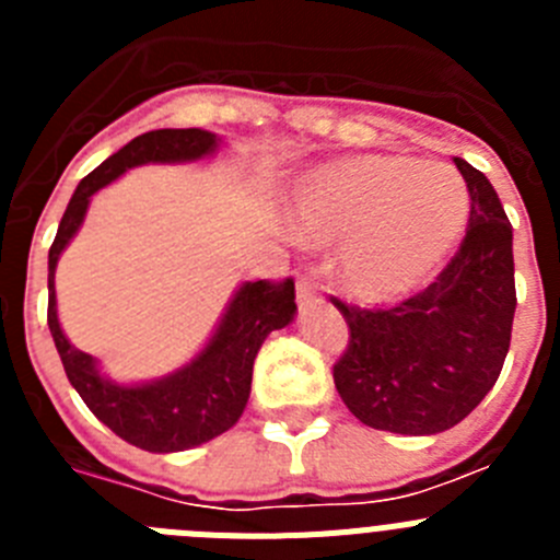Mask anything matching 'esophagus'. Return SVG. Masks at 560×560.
<instances>
[{
  "instance_id": "1",
  "label": "esophagus",
  "mask_w": 560,
  "mask_h": 560,
  "mask_svg": "<svg viewBox=\"0 0 560 560\" xmlns=\"http://www.w3.org/2000/svg\"><path fill=\"white\" fill-rule=\"evenodd\" d=\"M296 303H300V308L316 303V285L311 283V277H300L296 280Z\"/></svg>"
}]
</instances>
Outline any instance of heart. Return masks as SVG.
Returning a JSON list of instances; mask_svg holds the SVG:
<instances>
[{
	"label": "heart",
	"mask_w": 560,
	"mask_h": 560,
	"mask_svg": "<svg viewBox=\"0 0 560 560\" xmlns=\"http://www.w3.org/2000/svg\"><path fill=\"white\" fill-rule=\"evenodd\" d=\"M471 215L463 176L440 162L361 153L316 165L289 196L305 244L334 246L336 280L364 305L398 303L440 271Z\"/></svg>",
	"instance_id": "obj_1"
}]
</instances>
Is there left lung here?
<instances>
[{
	"label": "left lung",
	"instance_id": "1",
	"mask_svg": "<svg viewBox=\"0 0 560 560\" xmlns=\"http://www.w3.org/2000/svg\"><path fill=\"white\" fill-rule=\"evenodd\" d=\"M471 215L452 264L429 289L389 311H359L334 300L350 345L334 368L345 407L395 434L457 427L491 393L511 348L516 314L513 226L485 173L454 156Z\"/></svg>",
	"mask_w": 560,
	"mask_h": 560
}]
</instances>
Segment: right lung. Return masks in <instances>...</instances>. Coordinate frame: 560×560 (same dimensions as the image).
<instances>
[{
	"mask_svg": "<svg viewBox=\"0 0 560 560\" xmlns=\"http://www.w3.org/2000/svg\"><path fill=\"white\" fill-rule=\"evenodd\" d=\"M221 137L205 128H156L133 137L75 187L47 260V325L69 384L117 438L151 454L187 452L224 434L244 415L255 355L271 330L294 323V283H241L205 348L173 373L148 381H114L95 355L78 350L58 319L56 266L83 226L92 196L140 165H187L210 160Z\"/></svg>",
	"mask_w": 560,
	"mask_h": 560,
	"instance_id": "add662e5",
	"label": "right lung"
}]
</instances>
